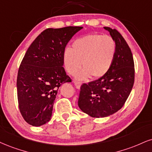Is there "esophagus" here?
<instances>
[{
  "mask_svg": "<svg viewBox=\"0 0 152 152\" xmlns=\"http://www.w3.org/2000/svg\"><path fill=\"white\" fill-rule=\"evenodd\" d=\"M74 85H75V86L76 87V88L79 89V88H80V87H81V82H78V81H74Z\"/></svg>",
  "mask_w": 152,
  "mask_h": 152,
  "instance_id": "1",
  "label": "esophagus"
}]
</instances>
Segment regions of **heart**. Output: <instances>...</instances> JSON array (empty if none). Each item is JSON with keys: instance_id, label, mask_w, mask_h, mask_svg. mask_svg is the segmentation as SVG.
<instances>
[{"instance_id": "heart-1", "label": "heart", "mask_w": 152, "mask_h": 152, "mask_svg": "<svg viewBox=\"0 0 152 152\" xmlns=\"http://www.w3.org/2000/svg\"><path fill=\"white\" fill-rule=\"evenodd\" d=\"M116 45L109 35L90 34L74 40L71 49H66L63 61L66 70L78 79H86L92 76L97 78L103 76L110 69L115 55Z\"/></svg>"}]
</instances>
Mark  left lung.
I'll return each mask as SVG.
<instances>
[{
    "label": "left lung",
    "instance_id": "8db88e82",
    "mask_svg": "<svg viewBox=\"0 0 152 152\" xmlns=\"http://www.w3.org/2000/svg\"><path fill=\"white\" fill-rule=\"evenodd\" d=\"M116 45L115 55L107 74L81 86L78 105L92 118H105L118 112L130 94L134 81V64L127 43L115 29L104 27Z\"/></svg>",
    "mask_w": 152,
    "mask_h": 152
}]
</instances>
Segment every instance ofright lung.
Returning <instances> with one entry per match:
<instances>
[{
	"label": "right lung",
	"mask_w": 152,
	"mask_h": 152,
	"mask_svg": "<svg viewBox=\"0 0 152 152\" xmlns=\"http://www.w3.org/2000/svg\"><path fill=\"white\" fill-rule=\"evenodd\" d=\"M83 27L48 28L31 44L17 78L19 109L24 120L39 127L51 120L58 88L71 82L66 74L63 54L72 37Z\"/></svg>",
	"instance_id": "right-lung-1"
}]
</instances>
